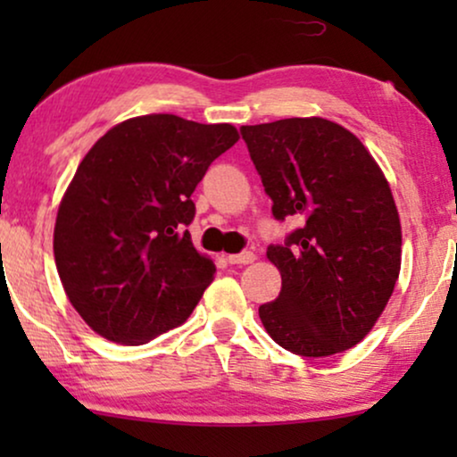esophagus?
I'll list each match as a JSON object with an SVG mask.
<instances>
[{"mask_svg": "<svg viewBox=\"0 0 457 457\" xmlns=\"http://www.w3.org/2000/svg\"><path fill=\"white\" fill-rule=\"evenodd\" d=\"M227 260L230 264H252L255 260V253L253 252H243V253H230L227 255Z\"/></svg>", "mask_w": 457, "mask_h": 457, "instance_id": "1", "label": "esophagus"}]
</instances>
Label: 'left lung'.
Instances as JSON below:
<instances>
[{"instance_id": "left-lung-1", "label": "left lung", "mask_w": 457, "mask_h": 457, "mask_svg": "<svg viewBox=\"0 0 457 457\" xmlns=\"http://www.w3.org/2000/svg\"><path fill=\"white\" fill-rule=\"evenodd\" d=\"M277 220L299 224L270 245L278 297L260 305L266 333L305 358L358 345L389 303L402 268V222L383 170L352 130L320 116L241 129Z\"/></svg>"}]
</instances>
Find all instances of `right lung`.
<instances>
[{"mask_svg": "<svg viewBox=\"0 0 457 457\" xmlns=\"http://www.w3.org/2000/svg\"><path fill=\"white\" fill-rule=\"evenodd\" d=\"M239 141L233 124L129 118L99 137L62 197L54 255L80 318L122 345L183 324L216 266L191 243L193 191Z\"/></svg>", "mask_w": 457, "mask_h": 457, "instance_id": "1", "label": "right lung"}]
</instances>
